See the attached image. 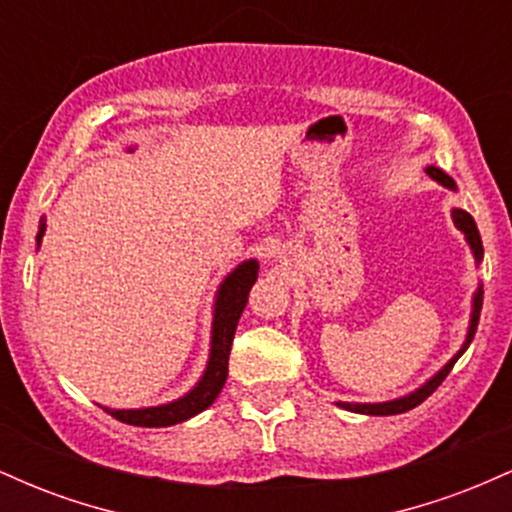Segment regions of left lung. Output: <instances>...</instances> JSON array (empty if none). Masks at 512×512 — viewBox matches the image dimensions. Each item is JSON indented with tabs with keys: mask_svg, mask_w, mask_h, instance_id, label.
I'll list each match as a JSON object with an SVG mask.
<instances>
[{
	"mask_svg": "<svg viewBox=\"0 0 512 512\" xmlns=\"http://www.w3.org/2000/svg\"><path fill=\"white\" fill-rule=\"evenodd\" d=\"M426 173L431 175L433 180H438L440 185L450 187V190H455V182L448 173H443V170L436 168V166H428ZM452 221H455V226L460 228L464 233V238H467L469 248H472L474 257H477V262H481V257H484V245H481V236H479V228L477 223H474L472 216L467 214L464 209H452ZM481 303H484V291H481V286L474 293V310H472V322H469V332H467V342L462 344V349L457 351L455 356L450 358L448 363H445L443 370H438L436 375H433L431 380L424 387H419L416 392H411L407 397H399V399H392V402H380V404H351V402H339V407L342 409H349V411H356V414H370V416H390V414H402V411H409L414 407H419L421 402H424L426 397H431L433 392L438 390V385L443 383L445 378H448V373L452 370V366L457 363V358H460L464 351H467V346L472 344L474 339V332H477V325H479V315H481Z\"/></svg>",
	"mask_w": 512,
	"mask_h": 512,
	"instance_id": "obj_1",
	"label": "left lung"
}]
</instances>
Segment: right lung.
<instances>
[{"mask_svg": "<svg viewBox=\"0 0 512 512\" xmlns=\"http://www.w3.org/2000/svg\"><path fill=\"white\" fill-rule=\"evenodd\" d=\"M45 233V223H40L38 243ZM257 279V262L248 260L238 264L231 274L223 279L219 296H216V313H214V330H211V354L209 366L204 370L202 380L192 392L185 397L175 399L170 404L149 409H105L110 416L122 424L144 426V428H163L180 424V421L192 419V416L204 411L214 404L219 397L223 383L228 378V356H231L233 334H236L238 320L243 315L245 303H248L250 289Z\"/></svg>", "mask_w": 512, "mask_h": 512, "instance_id": "add662e5", "label": "right lung"}]
</instances>
